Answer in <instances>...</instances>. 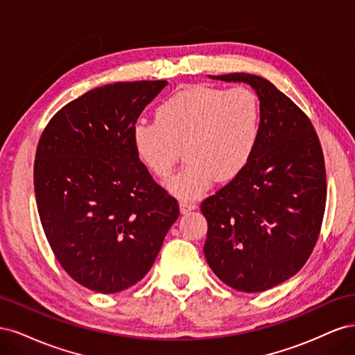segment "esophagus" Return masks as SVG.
<instances>
[{"label":"esophagus","mask_w":355,"mask_h":355,"mask_svg":"<svg viewBox=\"0 0 355 355\" xmlns=\"http://www.w3.org/2000/svg\"><path fill=\"white\" fill-rule=\"evenodd\" d=\"M179 207H180V211H182V213H188V211H191V210H194L197 206H196V202L184 200V201L179 202Z\"/></svg>","instance_id":"esophagus-1"}]
</instances>
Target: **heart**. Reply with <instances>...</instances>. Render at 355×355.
<instances>
[{
	"label": "heart",
	"instance_id": "heart-1",
	"mask_svg": "<svg viewBox=\"0 0 355 355\" xmlns=\"http://www.w3.org/2000/svg\"><path fill=\"white\" fill-rule=\"evenodd\" d=\"M262 106L254 90L194 84L158 106L155 120H137L132 142L139 161L167 178L185 151L187 166L167 182L171 194L192 200L214 180L237 178L252 159L261 137Z\"/></svg>",
	"mask_w": 355,
	"mask_h": 355
}]
</instances>
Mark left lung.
<instances>
[{
  "label": "left lung",
  "instance_id": "left-lung-1",
  "mask_svg": "<svg viewBox=\"0 0 355 355\" xmlns=\"http://www.w3.org/2000/svg\"><path fill=\"white\" fill-rule=\"evenodd\" d=\"M250 84L262 106L249 164L201 202L204 254L230 287L265 292L293 277L313 253L326 209V167L308 115L272 83L252 73L210 75Z\"/></svg>",
  "mask_w": 355,
  "mask_h": 355
}]
</instances>
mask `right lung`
Instances as JSON below:
<instances>
[{
    "instance_id": "add662e5",
    "label": "right lung",
    "mask_w": 355,
    "mask_h": 355,
    "mask_svg": "<svg viewBox=\"0 0 355 355\" xmlns=\"http://www.w3.org/2000/svg\"><path fill=\"white\" fill-rule=\"evenodd\" d=\"M167 81L93 89L63 106L42 132L34 164L40 220L71 278L99 293L132 287L151 270L176 198L133 149L132 127Z\"/></svg>"
}]
</instances>
